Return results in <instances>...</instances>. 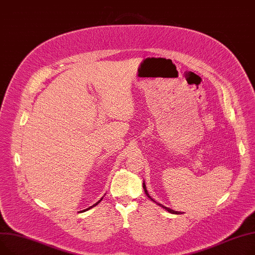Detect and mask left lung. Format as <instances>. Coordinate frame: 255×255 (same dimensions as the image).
Masks as SVG:
<instances>
[{"label":"left lung","mask_w":255,"mask_h":255,"mask_svg":"<svg viewBox=\"0 0 255 255\" xmlns=\"http://www.w3.org/2000/svg\"><path fill=\"white\" fill-rule=\"evenodd\" d=\"M143 188H144V191H145V193H146V196L149 198V199H150L151 201H153L155 204H157L158 206H160L161 208H163L164 209V210H166V211H168V212H170V213H172V214H180V212H179V211H174L173 210V209H170V208H168V207H166V206H163L162 204H159V203H157V202H155L150 196H149V193H148V191H147V189H146V185H145V181H143Z\"/></svg>","instance_id":"8db88e82"}]
</instances>
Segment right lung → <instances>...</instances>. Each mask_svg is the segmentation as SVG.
Instances as JSON below:
<instances>
[{"instance_id":"obj_1","label":"right lung","mask_w":255,"mask_h":255,"mask_svg":"<svg viewBox=\"0 0 255 255\" xmlns=\"http://www.w3.org/2000/svg\"><path fill=\"white\" fill-rule=\"evenodd\" d=\"M103 198H104V197H103ZM103 198H102V199H101V200H100V201H98V202H97V203H96V204H94V205H93V206H91V207H89V208H87V209H85V210H82V211H80V212H84V211H87V210H89V209H91V208H93V207H95V206H97V205H98V204H99V203H100V202H101V201H102V200H103Z\"/></svg>"}]
</instances>
